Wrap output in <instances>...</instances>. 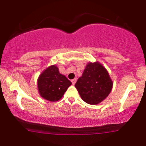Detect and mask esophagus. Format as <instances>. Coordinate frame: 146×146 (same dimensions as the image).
I'll list each match as a JSON object with an SVG mask.
<instances>
[{
    "mask_svg": "<svg viewBox=\"0 0 146 146\" xmlns=\"http://www.w3.org/2000/svg\"><path fill=\"white\" fill-rule=\"evenodd\" d=\"M71 82H72V84H73L74 85L76 83V82H77V78H74V79H73V80H71Z\"/></svg>",
    "mask_w": 146,
    "mask_h": 146,
    "instance_id": "esophagus-1",
    "label": "esophagus"
}]
</instances>
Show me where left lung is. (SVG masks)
Returning a JSON list of instances; mask_svg holds the SVG:
<instances>
[{
	"label": "left lung",
	"mask_w": 146,
	"mask_h": 146,
	"mask_svg": "<svg viewBox=\"0 0 146 146\" xmlns=\"http://www.w3.org/2000/svg\"><path fill=\"white\" fill-rule=\"evenodd\" d=\"M109 73L99 62H88L75 86L86 103L96 105L105 100L113 88Z\"/></svg>",
	"instance_id": "8db88e82"
}]
</instances>
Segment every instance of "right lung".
I'll return each instance as SVG.
<instances>
[{"label":"right lung","instance_id":"add662e5","mask_svg":"<svg viewBox=\"0 0 146 146\" xmlns=\"http://www.w3.org/2000/svg\"><path fill=\"white\" fill-rule=\"evenodd\" d=\"M37 84L40 95L50 102L60 100L72 84L65 75L60 73L56 65H51L42 72Z\"/></svg>","mask_w":146,"mask_h":146}]
</instances>
